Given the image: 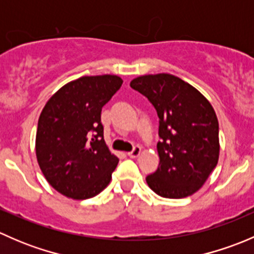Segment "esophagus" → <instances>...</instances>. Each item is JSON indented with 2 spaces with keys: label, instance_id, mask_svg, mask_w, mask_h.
<instances>
[{
  "label": "esophagus",
  "instance_id": "obj_1",
  "mask_svg": "<svg viewBox=\"0 0 254 254\" xmlns=\"http://www.w3.org/2000/svg\"><path fill=\"white\" fill-rule=\"evenodd\" d=\"M140 153H141V147H140V146H135L134 150L130 151V152H127V156L131 158H135V157H137Z\"/></svg>",
  "mask_w": 254,
  "mask_h": 254
}]
</instances>
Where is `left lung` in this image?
Returning <instances> with one entry per match:
<instances>
[{"label":"left lung","mask_w":254,"mask_h":254,"mask_svg":"<svg viewBox=\"0 0 254 254\" xmlns=\"http://www.w3.org/2000/svg\"><path fill=\"white\" fill-rule=\"evenodd\" d=\"M152 103L160 118V165L146 177L162 198L193 195L219 161V122L205 97L188 82L170 73L143 75L130 82Z\"/></svg>","instance_id":"8db88e82"}]
</instances>
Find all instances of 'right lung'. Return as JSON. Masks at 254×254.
Returning a JSON list of instances; mask_svg holds the SVG:
<instances>
[{"mask_svg":"<svg viewBox=\"0 0 254 254\" xmlns=\"http://www.w3.org/2000/svg\"><path fill=\"white\" fill-rule=\"evenodd\" d=\"M122 83L115 75L83 76L55 92L40 113L38 165L48 183L67 198H93L111 182L119 158L103 139L101 112Z\"/></svg>","mask_w":254,"mask_h":254,"instance_id":"1","label":"right lung"}]
</instances>
